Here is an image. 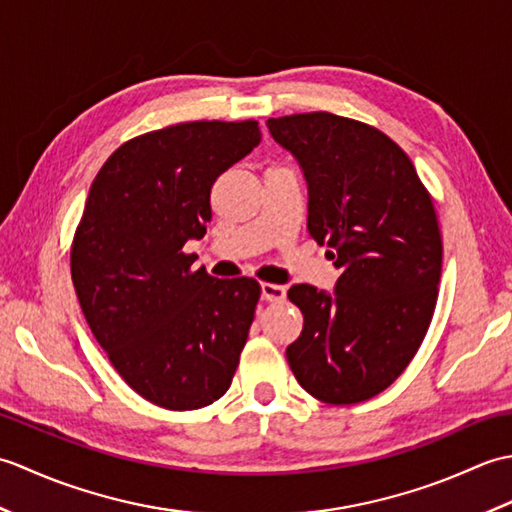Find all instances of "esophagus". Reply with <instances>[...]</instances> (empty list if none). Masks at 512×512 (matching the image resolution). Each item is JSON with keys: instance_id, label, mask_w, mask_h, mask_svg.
<instances>
[{"instance_id": "esophagus-1", "label": "esophagus", "mask_w": 512, "mask_h": 512, "mask_svg": "<svg viewBox=\"0 0 512 512\" xmlns=\"http://www.w3.org/2000/svg\"><path fill=\"white\" fill-rule=\"evenodd\" d=\"M262 299L264 301H284L286 299V288L277 284H262Z\"/></svg>"}]
</instances>
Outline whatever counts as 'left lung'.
I'll list each match as a JSON object with an SVG mask.
<instances>
[{"label":"left lung","instance_id":"obj_1","mask_svg":"<svg viewBox=\"0 0 512 512\" xmlns=\"http://www.w3.org/2000/svg\"><path fill=\"white\" fill-rule=\"evenodd\" d=\"M308 184V231L341 270L334 292L288 290L303 330L286 356L310 396L354 405L405 372L429 330L442 237L409 156L383 132L328 112L268 118Z\"/></svg>","mask_w":512,"mask_h":512}]
</instances>
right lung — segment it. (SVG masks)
Returning a JSON list of instances; mask_svg holds the SVG:
<instances>
[{
    "label": "right lung",
    "mask_w": 512,
    "mask_h": 512,
    "mask_svg": "<svg viewBox=\"0 0 512 512\" xmlns=\"http://www.w3.org/2000/svg\"><path fill=\"white\" fill-rule=\"evenodd\" d=\"M257 121H193L118 147L94 178L70 266L76 297L116 372L171 411L231 387L259 284L215 279L182 253L211 220V187L253 151Z\"/></svg>",
    "instance_id": "1"
}]
</instances>
